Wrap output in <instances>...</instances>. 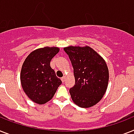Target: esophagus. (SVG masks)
<instances>
[{
	"label": "esophagus",
	"mask_w": 134,
	"mask_h": 134,
	"mask_svg": "<svg viewBox=\"0 0 134 134\" xmlns=\"http://www.w3.org/2000/svg\"><path fill=\"white\" fill-rule=\"evenodd\" d=\"M61 80H62V82H64L65 81V76H63V77H62L61 78Z\"/></svg>",
	"instance_id": "obj_1"
}]
</instances>
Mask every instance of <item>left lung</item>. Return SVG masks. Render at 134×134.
I'll return each instance as SVG.
<instances>
[{"instance_id": "1", "label": "left lung", "mask_w": 134, "mask_h": 134, "mask_svg": "<svg viewBox=\"0 0 134 134\" xmlns=\"http://www.w3.org/2000/svg\"><path fill=\"white\" fill-rule=\"evenodd\" d=\"M74 68L75 85L69 89L76 105L88 108L100 100L109 82V70L105 61L92 48L69 46L64 48Z\"/></svg>"}]
</instances>
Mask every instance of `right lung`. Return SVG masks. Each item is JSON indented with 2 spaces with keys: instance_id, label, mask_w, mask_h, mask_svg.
Instances as JSON below:
<instances>
[{
  "instance_id": "right-lung-1",
  "label": "right lung",
  "mask_w": 134,
  "mask_h": 134,
  "mask_svg": "<svg viewBox=\"0 0 134 134\" xmlns=\"http://www.w3.org/2000/svg\"><path fill=\"white\" fill-rule=\"evenodd\" d=\"M59 52L58 47L38 49L29 54L22 66L20 82L25 93L34 103L42 105L53 98L62 83L50 66Z\"/></svg>"
}]
</instances>
